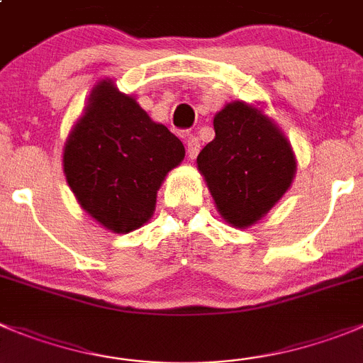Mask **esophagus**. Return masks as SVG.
<instances>
[{"instance_id":"esophagus-1","label":"esophagus","mask_w":363,"mask_h":363,"mask_svg":"<svg viewBox=\"0 0 363 363\" xmlns=\"http://www.w3.org/2000/svg\"><path fill=\"white\" fill-rule=\"evenodd\" d=\"M186 152H188V155L191 159L197 157L199 152H201V141H199L197 135L189 134L188 138H186Z\"/></svg>"}]
</instances>
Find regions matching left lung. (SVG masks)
Segmentation results:
<instances>
[{"instance_id":"obj_1","label":"left lung","mask_w":363,"mask_h":363,"mask_svg":"<svg viewBox=\"0 0 363 363\" xmlns=\"http://www.w3.org/2000/svg\"><path fill=\"white\" fill-rule=\"evenodd\" d=\"M213 127L215 140L199 154V170L223 220L249 228L292 184V147L269 118L243 101L225 105Z\"/></svg>"}]
</instances>
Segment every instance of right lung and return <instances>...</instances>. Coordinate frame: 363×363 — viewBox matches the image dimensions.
<instances>
[{
  "label": "right lung",
  "instance_id": "right-lung-1",
  "mask_svg": "<svg viewBox=\"0 0 363 363\" xmlns=\"http://www.w3.org/2000/svg\"><path fill=\"white\" fill-rule=\"evenodd\" d=\"M182 159L177 135L104 80L67 138L64 174L80 206L125 235L150 218L159 186Z\"/></svg>",
  "mask_w": 363,
  "mask_h": 363
}]
</instances>
